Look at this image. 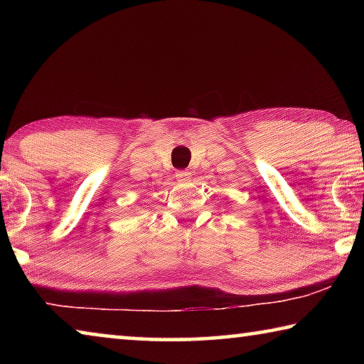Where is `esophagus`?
<instances>
[{
  "mask_svg": "<svg viewBox=\"0 0 364 364\" xmlns=\"http://www.w3.org/2000/svg\"><path fill=\"white\" fill-rule=\"evenodd\" d=\"M176 180H178V181H189V180H191V173H189L188 170L176 171Z\"/></svg>",
  "mask_w": 364,
  "mask_h": 364,
  "instance_id": "34e87169",
  "label": "esophagus"
}]
</instances>
